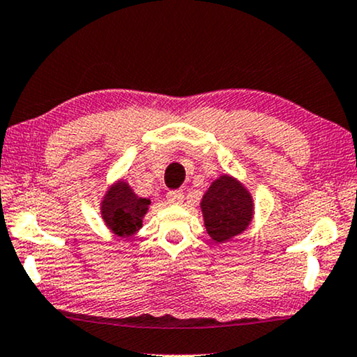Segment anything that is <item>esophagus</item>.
Segmentation results:
<instances>
[{
	"mask_svg": "<svg viewBox=\"0 0 357 357\" xmlns=\"http://www.w3.org/2000/svg\"><path fill=\"white\" fill-rule=\"evenodd\" d=\"M166 199H168L169 204H174V206H178V204H181L184 201L183 191H169L168 194H166Z\"/></svg>",
	"mask_w": 357,
	"mask_h": 357,
	"instance_id": "1",
	"label": "esophagus"
}]
</instances>
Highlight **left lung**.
Segmentation results:
<instances>
[{
	"label": "left lung",
	"mask_w": 357,
	"mask_h": 357,
	"mask_svg": "<svg viewBox=\"0 0 357 357\" xmlns=\"http://www.w3.org/2000/svg\"><path fill=\"white\" fill-rule=\"evenodd\" d=\"M201 208L207 234L213 241L234 238L246 230L253 218V199L240 181L223 174L204 194Z\"/></svg>",
	"instance_id": "8db88e82"
}]
</instances>
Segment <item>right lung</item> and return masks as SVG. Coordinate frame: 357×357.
I'll return each mask as SVG.
<instances>
[{"label": "right lung", "mask_w": 357, "mask_h": 357, "mask_svg": "<svg viewBox=\"0 0 357 357\" xmlns=\"http://www.w3.org/2000/svg\"><path fill=\"white\" fill-rule=\"evenodd\" d=\"M149 199L139 197L127 183L117 181L109 188L101 202L106 225L119 236H132L142 228V218L149 211Z\"/></svg>", "instance_id": "obj_1"}]
</instances>
